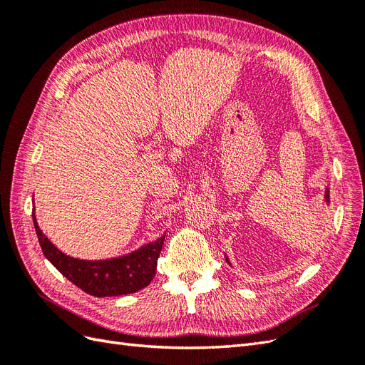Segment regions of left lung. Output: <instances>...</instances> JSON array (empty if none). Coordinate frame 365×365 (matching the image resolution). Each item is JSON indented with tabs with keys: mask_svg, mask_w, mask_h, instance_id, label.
<instances>
[{
	"mask_svg": "<svg viewBox=\"0 0 365 365\" xmlns=\"http://www.w3.org/2000/svg\"><path fill=\"white\" fill-rule=\"evenodd\" d=\"M324 201H326V204H329V202H330V197H329V187H327V189H326V193H324ZM225 260L228 262V264H231L227 256H225Z\"/></svg>",
	"mask_w": 365,
	"mask_h": 365,
	"instance_id": "1",
	"label": "left lung"
}]
</instances>
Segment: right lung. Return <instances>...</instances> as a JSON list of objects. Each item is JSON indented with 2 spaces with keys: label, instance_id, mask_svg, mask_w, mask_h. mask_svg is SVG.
I'll return each instance as SVG.
<instances>
[{
  "label": "right lung",
  "instance_id": "right-lung-1",
  "mask_svg": "<svg viewBox=\"0 0 365 365\" xmlns=\"http://www.w3.org/2000/svg\"><path fill=\"white\" fill-rule=\"evenodd\" d=\"M33 224L43 256L63 277L77 288L94 297H114L134 294L152 282L157 271V260L164 244V236L155 242L108 260H81L63 254L42 233L33 208Z\"/></svg>",
  "mask_w": 365,
  "mask_h": 365
}]
</instances>
